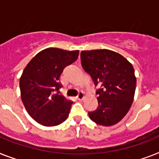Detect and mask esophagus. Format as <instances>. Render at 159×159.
Listing matches in <instances>:
<instances>
[{
  "mask_svg": "<svg viewBox=\"0 0 159 159\" xmlns=\"http://www.w3.org/2000/svg\"><path fill=\"white\" fill-rule=\"evenodd\" d=\"M84 98V93H83V92H80L78 93V96H77V99L80 101L83 100Z\"/></svg>",
  "mask_w": 159,
  "mask_h": 159,
  "instance_id": "1",
  "label": "esophagus"
}]
</instances>
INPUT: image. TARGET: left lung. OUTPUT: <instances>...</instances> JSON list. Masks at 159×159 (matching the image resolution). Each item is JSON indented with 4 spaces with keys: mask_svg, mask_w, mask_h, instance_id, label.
I'll return each instance as SVG.
<instances>
[{
    "mask_svg": "<svg viewBox=\"0 0 159 159\" xmlns=\"http://www.w3.org/2000/svg\"><path fill=\"white\" fill-rule=\"evenodd\" d=\"M81 64L98 87V106L89 116L96 124L112 126L127 115L134 99V68L119 53L109 49L82 51Z\"/></svg>",
    "mask_w": 159,
    "mask_h": 159,
    "instance_id": "obj_1",
    "label": "left lung"
}]
</instances>
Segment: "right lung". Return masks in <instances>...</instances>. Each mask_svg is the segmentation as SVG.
Instances as JSON below:
<instances>
[{
  "mask_svg": "<svg viewBox=\"0 0 159 159\" xmlns=\"http://www.w3.org/2000/svg\"><path fill=\"white\" fill-rule=\"evenodd\" d=\"M79 50L48 48L40 51L23 70L19 81L21 98L34 120L51 127L67 119L72 102L59 95L64 68L76 61Z\"/></svg>",
  "mask_w": 159,
  "mask_h": 159,
  "instance_id": "1",
  "label": "right lung"
}]
</instances>
